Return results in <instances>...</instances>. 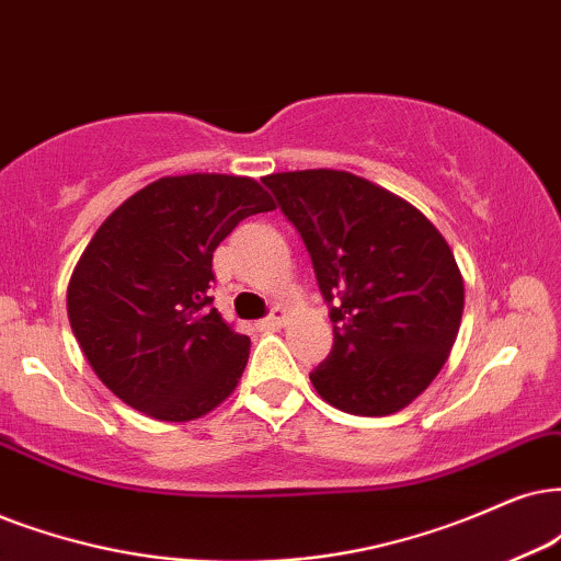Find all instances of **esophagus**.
<instances>
[{
	"label": "esophagus",
	"instance_id": "obj_1",
	"mask_svg": "<svg viewBox=\"0 0 561 561\" xmlns=\"http://www.w3.org/2000/svg\"><path fill=\"white\" fill-rule=\"evenodd\" d=\"M289 321V310H285V308H274V313L268 316V318H264V321H261V329H272V331H276V329H282V325H285Z\"/></svg>",
	"mask_w": 561,
	"mask_h": 561
}]
</instances>
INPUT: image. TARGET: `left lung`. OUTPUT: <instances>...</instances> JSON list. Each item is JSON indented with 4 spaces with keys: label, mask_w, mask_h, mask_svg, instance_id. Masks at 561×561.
Instances as JSON below:
<instances>
[{
    "label": "left lung",
    "mask_w": 561,
    "mask_h": 561,
    "mask_svg": "<svg viewBox=\"0 0 561 561\" xmlns=\"http://www.w3.org/2000/svg\"><path fill=\"white\" fill-rule=\"evenodd\" d=\"M264 183L308 245L333 350L310 382L357 416L407 409L437 378L463 316L448 240L407 198L346 170H289Z\"/></svg>",
    "instance_id": "left-lung-1"
}]
</instances>
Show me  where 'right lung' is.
Masks as SVG:
<instances>
[{
  "label": "right lung",
  "instance_id": "add662e5",
  "mask_svg": "<svg viewBox=\"0 0 561 561\" xmlns=\"http://www.w3.org/2000/svg\"><path fill=\"white\" fill-rule=\"evenodd\" d=\"M245 175H165L131 194L77 261L67 313L92 373L160 422H191L236 391L251 339L209 308L211 253L240 219L272 211Z\"/></svg>",
  "mask_w": 561,
  "mask_h": 561
}]
</instances>
